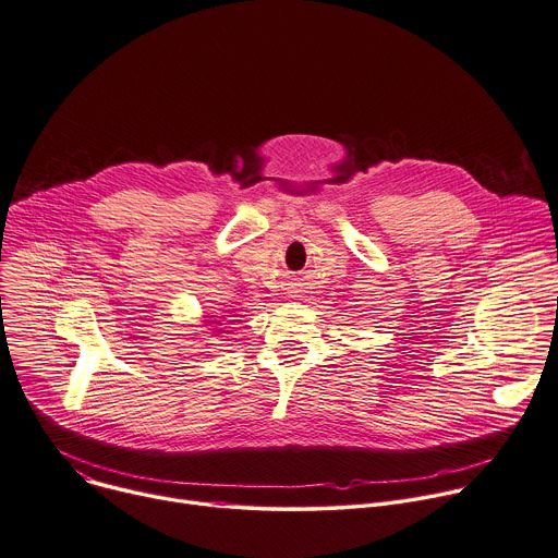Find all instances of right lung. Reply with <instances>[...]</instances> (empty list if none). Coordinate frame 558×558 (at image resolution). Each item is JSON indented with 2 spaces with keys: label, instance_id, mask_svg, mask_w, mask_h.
<instances>
[{
  "label": "right lung",
  "instance_id": "right-lung-1",
  "mask_svg": "<svg viewBox=\"0 0 558 558\" xmlns=\"http://www.w3.org/2000/svg\"><path fill=\"white\" fill-rule=\"evenodd\" d=\"M232 313H234V311H232ZM234 317H236V315H206L204 324H206V326H213V324H217V326H221V324H232V322H236ZM213 318L216 319L215 323L211 322ZM213 332H228V330H226V328H215Z\"/></svg>",
  "mask_w": 558,
  "mask_h": 558
}]
</instances>
